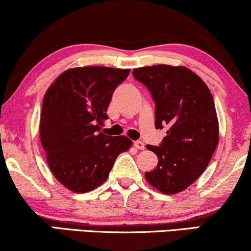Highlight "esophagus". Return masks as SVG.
<instances>
[{"mask_svg":"<svg viewBox=\"0 0 251 251\" xmlns=\"http://www.w3.org/2000/svg\"><path fill=\"white\" fill-rule=\"evenodd\" d=\"M133 146H135L136 149H138V150L145 149V144H144L142 140H135V142H133Z\"/></svg>","mask_w":251,"mask_h":251,"instance_id":"34e87169","label":"esophagus"}]
</instances>
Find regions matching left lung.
I'll return each mask as SVG.
<instances>
[{
    "label": "left lung",
    "mask_w": 251,
    "mask_h": 251,
    "mask_svg": "<svg viewBox=\"0 0 251 251\" xmlns=\"http://www.w3.org/2000/svg\"><path fill=\"white\" fill-rule=\"evenodd\" d=\"M132 75L155 102V128H169L160 146L146 145L159 162L145 178L161 193H179L201 176L218 145L214 98L202 78L184 66L139 67Z\"/></svg>",
    "instance_id": "left-lung-1"
}]
</instances>
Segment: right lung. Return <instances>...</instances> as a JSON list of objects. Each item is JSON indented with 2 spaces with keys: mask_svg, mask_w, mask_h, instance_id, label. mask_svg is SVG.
I'll return each instance as SVG.
<instances>
[{
  "mask_svg": "<svg viewBox=\"0 0 251 251\" xmlns=\"http://www.w3.org/2000/svg\"><path fill=\"white\" fill-rule=\"evenodd\" d=\"M130 70L84 66L65 71L42 102L40 139L56 179L75 193L90 192L107 179L116 157L132 142L101 131L115 88Z\"/></svg>",
  "mask_w": 251,
  "mask_h": 251,
  "instance_id": "obj_1",
  "label": "right lung"
}]
</instances>
